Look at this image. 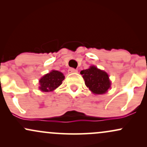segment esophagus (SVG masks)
I'll list each match as a JSON object with an SVG mask.
<instances>
[{"instance_id":"obj_1","label":"esophagus","mask_w":147,"mask_h":147,"mask_svg":"<svg viewBox=\"0 0 147 147\" xmlns=\"http://www.w3.org/2000/svg\"><path fill=\"white\" fill-rule=\"evenodd\" d=\"M68 73H75V72H77V70H76L75 68H69L68 70Z\"/></svg>"}]
</instances>
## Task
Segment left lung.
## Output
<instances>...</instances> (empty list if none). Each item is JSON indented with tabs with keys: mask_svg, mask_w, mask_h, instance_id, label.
Segmentation results:
<instances>
[{
	"mask_svg": "<svg viewBox=\"0 0 147 147\" xmlns=\"http://www.w3.org/2000/svg\"><path fill=\"white\" fill-rule=\"evenodd\" d=\"M80 73L83 76L86 86L94 94H104L111 86L108 74L95 66L92 65L88 69L82 70Z\"/></svg>",
	"mask_w": 147,
	"mask_h": 147,
	"instance_id": "obj_1",
	"label": "left lung"
}]
</instances>
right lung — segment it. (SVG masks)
Returning <instances> with one entry per match:
<instances>
[{"label": "right lung", "instance_id": "add662e5", "mask_svg": "<svg viewBox=\"0 0 147 147\" xmlns=\"http://www.w3.org/2000/svg\"><path fill=\"white\" fill-rule=\"evenodd\" d=\"M64 78L65 77L61 72L52 70L40 79L39 89L43 92L54 90L62 84Z\"/></svg>", "mask_w": 147, "mask_h": 147}]
</instances>
